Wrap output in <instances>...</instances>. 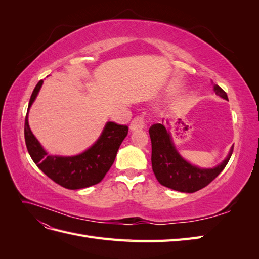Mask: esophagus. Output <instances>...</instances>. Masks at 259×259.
Listing matches in <instances>:
<instances>
[{
    "instance_id": "esophagus-1",
    "label": "esophagus",
    "mask_w": 259,
    "mask_h": 259,
    "mask_svg": "<svg viewBox=\"0 0 259 259\" xmlns=\"http://www.w3.org/2000/svg\"><path fill=\"white\" fill-rule=\"evenodd\" d=\"M146 127V121L144 119V116L139 115V116H136L133 119V121L131 122V125H130V128L131 131H138V130H143Z\"/></svg>"
}]
</instances>
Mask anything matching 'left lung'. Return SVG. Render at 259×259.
Returning <instances> with one entry per match:
<instances>
[{"label":"left lung","mask_w":259,"mask_h":259,"mask_svg":"<svg viewBox=\"0 0 259 259\" xmlns=\"http://www.w3.org/2000/svg\"><path fill=\"white\" fill-rule=\"evenodd\" d=\"M214 91L216 95L228 100L226 92L218 85H214ZM149 135L152 147V169L156 179L162 186L180 192L192 193L210 184L226 167L233 151L232 146L228 156L216 167L200 168L180 156L163 124H153L149 128Z\"/></svg>","instance_id":"1"}]
</instances>
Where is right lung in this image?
Segmentation results:
<instances>
[{
    "instance_id": "right-lung-1",
    "label": "right lung",
    "mask_w": 259,
    "mask_h": 259,
    "mask_svg": "<svg viewBox=\"0 0 259 259\" xmlns=\"http://www.w3.org/2000/svg\"><path fill=\"white\" fill-rule=\"evenodd\" d=\"M42 84L41 80L32 92L25 120V140L31 159L46 176L67 189H82L100 183L112 166L116 152L127 135L128 127L108 122L97 142L83 153L73 156L49 155L32 134L28 123L29 109Z\"/></svg>"
}]
</instances>
